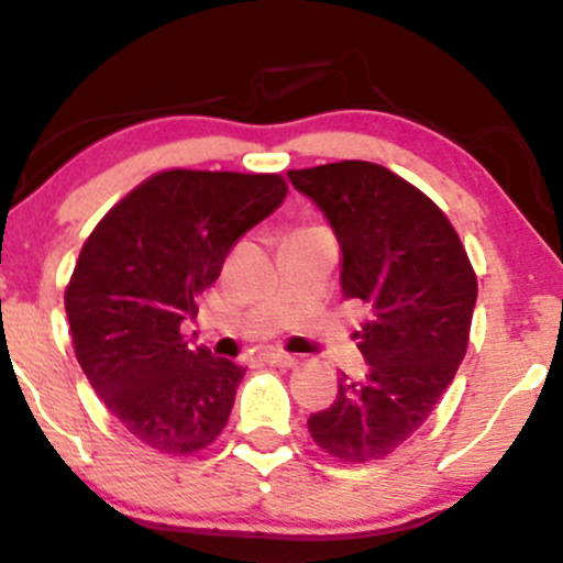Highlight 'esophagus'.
<instances>
[{"instance_id": "esophagus-1", "label": "esophagus", "mask_w": 563, "mask_h": 563, "mask_svg": "<svg viewBox=\"0 0 563 563\" xmlns=\"http://www.w3.org/2000/svg\"><path fill=\"white\" fill-rule=\"evenodd\" d=\"M262 358L272 366H294V364H297V358H294L291 353H283V351H264Z\"/></svg>"}]
</instances>
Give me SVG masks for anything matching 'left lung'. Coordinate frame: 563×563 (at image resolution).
Masks as SVG:
<instances>
[{
  "label": "left lung",
  "mask_w": 563,
  "mask_h": 563,
  "mask_svg": "<svg viewBox=\"0 0 563 563\" xmlns=\"http://www.w3.org/2000/svg\"><path fill=\"white\" fill-rule=\"evenodd\" d=\"M323 210L342 247V291L369 310L356 331L369 369L336 383V399L307 421L347 464L386 459L426 423L470 345L477 277L453 223L405 177L372 162L288 173Z\"/></svg>",
  "instance_id": "left-lung-1"
}]
</instances>
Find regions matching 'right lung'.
<instances>
[{
	"instance_id": "obj_1",
	"label": "right lung",
	"mask_w": 563,
	"mask_h": 563,
	"mask_svg": "<svg viewBox=\"0 0 563 563\" xmlns=\"http://www.w3.org/2000/svg\"><path fill=\"white\" fill-rule=\"evenodd\" d=\"M283 175L167 169L97 223L64 291L75 356L129 434L169 455L216 442L245 369L191 347L180 323L229 251L286 199Z\"/></svg>"
}]
</instances>
